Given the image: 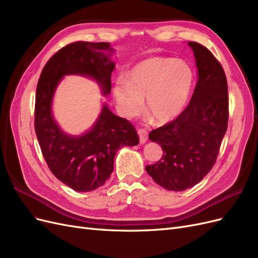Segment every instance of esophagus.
Segmentation results:
<instances>
[{
	"instance_id": "esophagus-1",
	"label": "esophagus",
	"mask_w": 258,
	"mask_h": 258,
	"mask_svg": "<svg viewBox=\"0 0 258 258\" xmlns=\"http://www.w3.org/2000/svg\"><path fill=\"white\" fill-rule=\"evenodd\" d=\"M138 134L140 137V143L144 144L147 141V137H148V131L145 128H140L138 130Z\"/></svg>"
}]
</instances>
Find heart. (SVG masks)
I'll use <instances>...</instances> for the list:
<instances>
[{
  "label": "heart",
  "mask_w": 258,
  "mask_h": 258,
  "mask_svg": "<svg viewBox=\"0 0 258 258\" xmlns=\"http://www.w3.org/2000/svg\"><path fill=\"white\" fill-rule=\"evenodd\" d=\"M194 74L186 62L165 57L143 60L132 68L127 81H117L114 97L126 116H136L143 108L158 122H167L182 112L189 97Z\"/></svg>",
  "instance_id": "1"
}]
</instances>
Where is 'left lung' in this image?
<instances>
[{
	"label": "left lung",
	"mask_w": 258,
	"mask_h": 258,
	"mask_svg": "<svg viewBox=\"0 0 258 258\" xmlns=\"http://www.w3.org/2000/svg\"><path fill=\"white\" fill-rule=\"evenodd\" d=\"M188 45L199 75L191 99L174 120L148 136L160 144L163 155L146 166V172L159 186L173 191L190 188L213 168L229 116L227 80L220 61L204 45Z\"/></svg>",
	"instance_id": "left-lung-1"
}]
</instances>
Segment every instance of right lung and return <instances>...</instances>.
I'll list each match as a JSON object with an SVG mask.
<instances>
[{
  "instance_id": "1",
  "label": "right lung",
  "mask_w": 258,
  "mask_h": 258,
  "mask_svg": "<svg viewBox=\"0 0 258 258\" xmlns=\"http://www.w3.org/2000/svg\"><path fill=\"white\" fill-rule=\"evenodd\" d=\"M112 50L110 43H71L47 61L38 79L34 128L42 154L51 173L76 191H90L102 186L113 172L117 151L124 145H138L140 141L134 124L113 114L106 105L91 130L80 137L63 134L52 118V96L62 76L92 77L103 93H110L115 64L107 51Z\"/></svg>"
}]
</instances>
